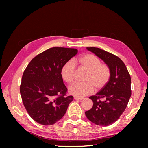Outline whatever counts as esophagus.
<instances>
[{
    "label": "esophagus",
    "mask_w": 148,
    "mask_h": 148,
    "mask_svg": "<svg viewBox=\"0 0 148 148\" xmlns=\"http://www.w3.org/2000/svg\"><path fill=\"white\" fill-rule=\"evenodd\" d=\"M74 99L75 100L77 101H82L83 99V98H81V97H74Z\"/></svg>",
    "instance_id": "esophagus-1"
}]
</instances>
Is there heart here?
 Returning <instances> with one entry per match:
<instances>
[{"label":"heart","instance_id":"b5f03b06","mask_svg":"<svg viewBox=\"0 0 148 148\" xmlns=\"http://www.w3.org/2000/svg\"><path fill=\"white\" fill-rule=\"evenodd\" d=\"M75 63H78L88 72L84 79L86 83H75L70 85L69 88L70 95L78 97L91 95L95 91V88L96 90H99L109 81L111 75L110 67L107 64H101L99 58L96 56L86 54L79 57L78 60L70 59L62 66L61 75L67 83L73 82Z\"/></svg>","mask_w":148,"mask_h":148}]
</instances>
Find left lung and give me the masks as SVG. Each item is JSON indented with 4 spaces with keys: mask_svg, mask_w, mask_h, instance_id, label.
<instances>
[{
    "mask_svg": "<svg viewBox=\"0 0 148 148\" xmlns=\"http://www.w3.org/2000/svg\"><path fill=\"white\" fill-rule=\"evenodd\" d=\"M99 57L111 70L109 81L95 96L89 98L92 107L85 115L89 120L101 126H108L123 114L131 97V77L123 62L112 53L97 47H86Z\"/></svg>",
    "mask_w": 148,
    "mask_h": 148,
    "instance_id": "obj_1",
    "label": "left lung"
}]
</instances>
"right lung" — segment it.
<instances>
[{
	"label": "right lung",
	"mask_w": 148,
	"mask_h": 148,
	"mask_svg": "<svg viewBox=\"0 0 148 148\" xmlns=\"http://www.w3.org/2000/svg\"><path fill=\"white\" fill-rule=\"evenodd\" d=\"M77 53L76 49L52 47L37 55L26 66L20 90L25 109L35 122L51 125L64 116L73 97L66 96L61 69Z\"/></svg>",
	"instance_id": "add662e5"
}]
</instances>
